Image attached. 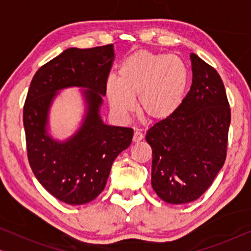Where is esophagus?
<instances>
[{"label":"esophagus","instance_id":"esophagus-1","mask_svg":"<svg viewBox=\"0 0 251 251\" xmlns=\"http://www.w3.org/2000/svg\"><path fill=\"white\" fill-rule=\"evenodd\" d=\"M143 138H144V135L142 133V131H140V130H136L135 133H133V138H132L133 143H138Z\"/></svg>","mask_w":251,"mask_h":251}]
</instances>
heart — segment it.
Masks as SVG:
<instances>
[{
  "instance_id": "1",
  "label": "heart",
  "mask_w": 251,
  "mask_h": 251,
  "mask_svg": "<svg viewBox=\"0 0 251 251\" xmlns=\"http://www.w3.org/2000/svg\"><path fill=\"white\" fill-rule=\"evenodd\" d=\"M187 81L186 65L179 57L138 50L122 61L119 78H108L106 95L119 114L131 111L137 97L138 111L144 118L163 121L180 106Z\"/></svg>"
}]
</instances>
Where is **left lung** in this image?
I'll return each mask as SVG.
<instances>
[{"label":"left lung","instance_id":"left-lung-1","mask_svg":"<svg viewBox=\"0 0 251 251\" xmlns=\"http://www.w3.org/2000/svg\"><path fill=\"white\" fill-rule=\"evenodd\" d=\"M192 85L170 118L151 126L152 187L171 204L195 201L224 166L231 109L217 71L191 54Z\"/></svg>","mask_w":251,"mask_h":251}]
</instances>
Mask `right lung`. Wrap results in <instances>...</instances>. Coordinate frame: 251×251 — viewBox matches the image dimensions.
<instances>
[{
  "label": "right lung",
  "mask_w": 251,
  "mask_h": 251,
  "mask_svg": "<svg viewBox=\"0 0 251 251\" xmlns=\"http://www.w3.org/2000/svg\"><path fill=\"white\" fill-rule=\"evenodd\" d=\"M114 60L113 44L70 48L40 67L24 105L27 155L40 184L67 204L88 203L105 188L112 164L131 144L133 130L102 122L100 107ZM82 87L86 113L64 142L49 133V113L63 88Z\"/></svg>",
  "instance_id": "obj_1"
}]
</instances>
